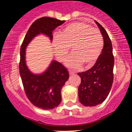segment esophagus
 I'll return each mask as SVG.
<instances>
[{
    "label": "esophagus",
    "instance_id": "1",
    "mask_svg": "<svg viewBox=\"0 0 132 132\" xmlns=\"http://www.w3.org/2000/svg\"><path fill=\"white\" fill-rule=\"evenodd\" d=\"M69 73L70 75H74V72H73V71H71V70H69Z\"/></svg>",
    "mask_w": 132,
    "mask_h": 132
}]
</instances>
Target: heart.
Segmentation results:
<instances>
[{
  "label": "heart",
  "mask_w": 132,
  "mask_h": 132,
  "mask_svg": "<svg viewBox=\"0 0 132 132\" xmlns=\"http://www.w3.org/2000/svg\"><path fill=\"white\" fill-rule=\"evenodd\" d=\"M55 56L64 61L71 47L73 53L67 61L71 68H79L82 64L85 67L94 65L99 58L104 47L100 30L81 22L71 23L64 28L53 39Z\"/></svg>",
  "instance_id": "b5f03b06"
}]
</instances>
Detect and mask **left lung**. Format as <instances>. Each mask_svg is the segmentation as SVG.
<instances>
[{"label":"left lung","mask_w":132,"mask_h":132,"mask_svg":"<svg viewBox=\"0 0 132 132\" xmlns=\"http://www.w3.org/2000/svg\"><path fill=\"white\" fill-rule=\"evenodd\" d=\"M104 39V47L96 63L87 71L78 73L81 78L79 87V102L85 106H94L102 103L108 96L114 80V58L112 45L108 33L95 21Z\"/></svg>","instance_id":"1"}]
</instances>
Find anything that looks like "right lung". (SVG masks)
Listing matches in <instances>:
<instances>
[{
	"label": "right lung",
	"instance_id": "right-lung-1",
	"mask_svg": "<svg viewBox=\"0 0 132 132\" xmlns=\"http://www.w3.org/2000/svg\"><path fill=\"white\" fill-rule=\"evenodd\" d=\"M65 22L50 17L36 20L27 31L20 48V74L26 95L35 106L43 110L53 109L61 102V90L68 80V71L60 63L53 60L47 69L42 74H33L26 64V48L38 34L46 35L53 39V30Z\"/></svg>",
	"mask_w": 132,
	"mask_h": 132
}]
</instances>
